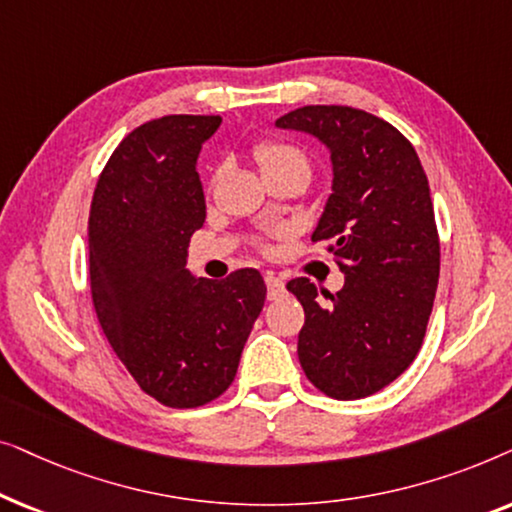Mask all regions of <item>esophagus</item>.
<instances>
[{
    "instance_id": "34e87169",
    "label": "esophagus",
    "mask_w": 512,
    "mask_h": 512,
    "mask_svg": "<svg viewBox=\"0 0 512 512\" xmlns=\"http://www.w3.org/2000/svg\"><path fill=\"white\" fill-rule=\"evenodd\" d=\"M265 284H268V298L270 300H275V298H279L284 293V282L279 277H275V275H265Z\"/></svg>"
}]
</instances>
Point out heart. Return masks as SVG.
I'll return each mask as SVG.
<instances>
[{
    "mask_svg": "<svg viewBox=\"0 0 512 512\" xmlns=\"http://www.w3.org/2000/svg\"><path fill=\"white\" fill-rule=\"evenodd\" d=\"M254 156L265 177L286 170L310 177V158H307V153L296 144L284 142V139H261L254 146Z\"/></svg>",
    "mask_w": 512,
    "mask_h": 512,
    "instance_id": "heart-1",
    "label": "heart"
}]
</instances>
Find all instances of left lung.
I'll use <instances>...</instances> for the list:
<instances>
[{
  "mask_svg": "<svg viewBox=\"0 0 512 512\" xmlns=\"http://www.w3.org/2000/svg\"><path fill=\"white\" fill-rule=\"evenodd\" d=\"M277 125L331 149L333 193L312 242L338 258L345 286L331 296L296 277L286 289L305 310L298 359L307 380L354 401L394 382L422 349L440 272L429 179L408 137L363 109L310 104Z\"/></svg>",
  "mask_w": 512,
  "mask_h": 512,
  "instance_id": "left-lung-1",
  "label": "left lung"
}]
</instances>
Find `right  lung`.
Returning <instances> with one entry per match:
<instances>
[{
  "mask_svg": "<svg viewBox=\"0 0 512 512\" xmlns=\"http://www.w3.org/2000/svg\"><path fill=\"white\" fill-rule=\"evenodd\" d=\"M221 116L139 125L97 179L88 216L90 296L111 349L167 408H200L235 380L265 303L261 272L195 279L186 247L205 223L195 160Z\"/></svg>",
  "mask_w": 512,
  "mask_h": 512,
  "instance_id": "obj_1",
  "label": "right lung"
}]
</instances>
